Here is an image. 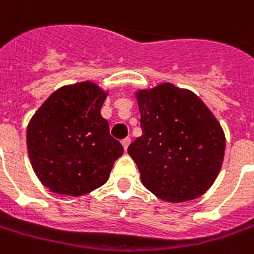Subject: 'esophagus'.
<instances>
[{
  "mask_svg": "<svg viewBox=\"0 0 254 254\" xmlns=\"http://www.w3.org/2000/svg\"><path fill=\"white\" fill-rule=\"evenodd\" d=\"M129 144H130V139H129V137H125V139L122 140V146H124V149H125V150H127Z\"/></svg>",
  "mask_w": 254,
  "mask_h": 254,
  "instance_id": "1",
  "label": "esophagus"
}]
</instances>
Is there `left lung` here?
Segmentation results:
<instances>
[{"label":"left lung","instance_id":"1","mask_svg":"<svg viewBox=\"0 0 254 254\" xmlns=\"http://www.w3.org/2000/svg\"><path fill=\"white\" fill-rule=\"evenodd\" d=\"M142 136L127 147L143 186L169 202L202 195L225 154V135L194 92L170 83L136 94Z\"/></svg>","mask_w":254,"mask_h":254}]
</instances>
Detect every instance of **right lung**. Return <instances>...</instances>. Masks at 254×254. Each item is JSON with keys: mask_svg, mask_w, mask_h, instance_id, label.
I'll return each instance as SVG.
<instances>
[{"mask_svg": "<svg viewBox=\"0 0 254 254\" xmlns=\"http://www.w3.org/2000/svg\"><path fill=\"white\" fill-rule=\"evenodd\" d=\"M105 97L91 81L66 85L31 119L28 153L36 176L50 191L80 197L107 183L124 147L101 117Z\"/></svg>", "mask_w": 254, "mask_h": 254, "instance_id": "1", "label": "right lung"}]
</instances>
